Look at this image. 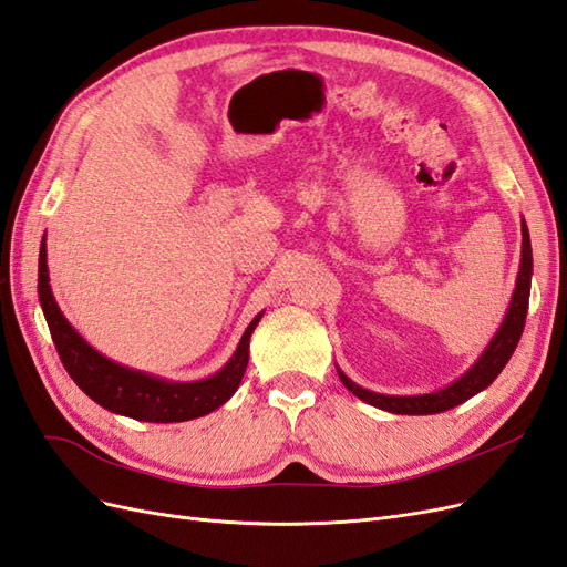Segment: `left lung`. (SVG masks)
Here are the masks:
<instances>
[{"label": "left lung", "mask_w": 567, "mask_h": 567, "mask_svg": "<svg viewBox=\"0 0 567 567\" xmlns=\"http://www.w3.org/2000/svg\"><path fill=\"white\" fill-rule=\"evenodd\" d=\"M520 231H523V250H520V269H518V279H516V290H513L511 305L506 310V317L499 326V331L492 336L487 342V348L483 350L473 367L458 375L456 381L450 385H444L435 392H425V394H383V392H373L362 385H357L350 381L346 373L338 369V375L342 385H346L354 398L362 402L379 406L383 411H390V414H406V416H427V414H440V411L454 409L471 400L473 394L483 392L487 385L494 383L496 375L502 373V369L508 364V359L516 350L518 340L525 329V317H527V302H529V284H532V246H529V231L525 219H520Z\"/></svg>", "instance_id": "obj_1"}]
</instances>
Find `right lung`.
Wrapping results in <instances>:
<instances>
[{"instance_id":"obj_1","label":"right lung","mask_w":567,"mask_h":567,"mask_svg":"<svg viewBox=\"0 0 567 567\" xmlns=\"http://www.w3.org/2000/svg\"><path fill=\"white\" fill-rule=\"evenodd\" d=\"M38 293L61 362L78 388L99 406L113 411V414L148 423L192 421L225 404L241 385L248 367L250 336L265 315L260 312L248 323L246 333L238 340L236 352L217 373L200 381H167L161 379V375H151L146 371H136L113 362V359L96 352L73 329L71 321L63 317L61 307L56 305L54 293H51L44 238L40 246Z\"/></svg>"}]
</instances>
